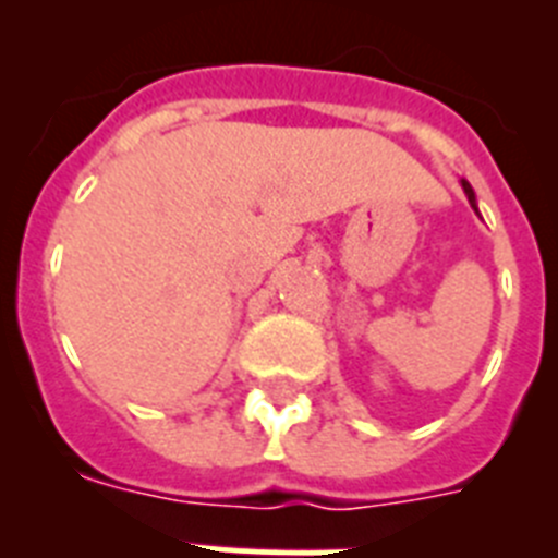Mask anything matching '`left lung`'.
<instances>
[{"instance_id": "1", "label": "left lung", "mask_w": 558, "mask_h": 558, "mask_svg": "<svg viewBox=\"0 0 558 558\" xmlns=\"http://www.w3.org/2000/svg\"><path fill=\"white\" fill-rule=\"evenodd\" d=\"M461 186H463V192H466V198H470V204L475 206V192H472L470 181H461ZM475 211H477V206H475Z\"/></svg>"}]
</instances>
